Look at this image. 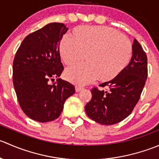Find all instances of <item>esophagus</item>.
Segmentation results:
<instances>
[{
    "label": "esophagus",
    "mask_w": 159,
    "mask_h": 159,
    "mask_svg": "<svg viewBox=\"0 0 159 159\" xmlns=\"http://www.w3.org/2000/svg\"><path fill=\"white\" fill-rule=\"evenodd\" d=\"M83 89V88L81 86H75V91L76 92H78V91H81Z\"/></svg>",
    "instance_id": "esophagus-1"
}]
</instances>
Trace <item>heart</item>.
I'll return each instance as SVG.
<instances>
[{
  "instance_id": "heart-1",
  "label": "heart",
  "mask_w": 159,
  "mask_h": 159,
  "mask_svg": "<svg viewBox=\"0 0 159 159\" xmlns=\"http://www.w3.org/2000/svg\"><path fill=\"white\" fill-rule=\"evenodd\" d=\"M61 57L67 65L84 59L87 62L68 68L65 78L75 84H85L95 78L108 81L118 77L128 66L132 46L124 35L108 27L82 26L72 31V38L61 41Z\"/></svg>"
}]
</instances>
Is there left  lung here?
I'll return each instance as SVG.
<instances>
[{"label": "left lung", "mask_w": 159, "mask_h": 159, "mask_svg": "<svg viewBox=\"0 0 159 159\" xmlns=\"http://www.w3.org/2000/svg\"><path fill=\"white\" fill-rule=\"evenodd\" d=\"M147 56L136 39L132 44V57L125 70L114 79L101 84L108 90L91 89V100L85 112L93 121L111 125L120 122L131 113L140 98L147 77Z\"/></svg>", "instance_id": "left-lung-1"}]
</instances>
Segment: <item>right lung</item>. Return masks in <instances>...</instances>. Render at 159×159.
Masks as SVG:
<instances>
[{
    "label": "right lung",
    "mask_w": 159,
    "mask_h": 159,
    "mask_svg": "<svg viewBox=\"0 0 159 159\" xmlns=\"http://www.w3.org/2000/svg\"><path fill=\"white\" fill-rule=\"evenodd\" d=\"M68 28L51 23L23 40L13 62V83L22 111L38 122L57 119L75 87L58 78L64 67L59 45ZM57 78L53 85L49 80Z\"/></svg>",
    "instance_id": "right-lung-1"
}]
</instances>
